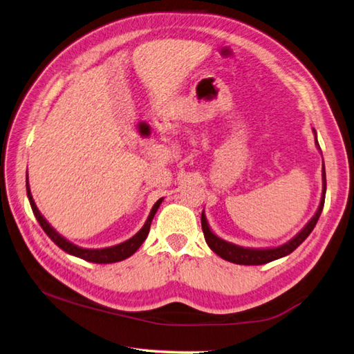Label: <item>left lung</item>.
Returning a JSON list of instances; mask_svg holds the SVG:
<instances>
[{
    "instance_id": "8db88e82",
    "label": "left lung",
    "mask_w": 354,
    "mask_h": 354,
    "mask_svg": "<svg viewBox=\"0 0 354 354\" xmlns=\"http://www.w3.org/2000/svg\"><path fill=\"white\" fill-rule=\"evenodd\" d=\"M313 132H315V145H317V147L321 150V147L318 145V140H317V131L313 129ZM324 201H326V167H324V164H322V194H321L319 207L317 209V213L313 214L312 219L306 223V227L299 231L297 236H293L289 242H286V243H283L280 246H275V248H243V246L234 245V243L227 242V240H223L214 234L212 228H209L204 212H202V216H201L202 231H204L205 242L209 246V250L216 252L223 260L236 263V265H265V263L274 261L277 259H281V257H286V255H289L290 252L295 251L307 237H309V234L315 228V225H317V222L319 219L322 208H324Z\"/></svg>"
}]
</instances>
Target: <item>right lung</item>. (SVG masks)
Here are the masks:
<instances>
[{"label": "right lung", "instance_id": "obj_1", "mask_svg": "<svg viewBox=\"0 0 354 354\" xmlns=\"http://www.w3.org/2000/svg\"><path fill=\"white\" fill-rule=\"evenodd\" d=\"M26 185H27V196H28V201H30V205H32V209H33V213L36 216V219H37V222H39L42 230L45 231V234H47L53 240V242H55L66 254H71V255H74V257L84 259L86 261H93V263H115V261H122L127 257H131L132 254H135V251H137L138 248L142 245V242L146 240V237L149 234V230H150V223H152L156 209L160 208L161 202H162V198L155 202V205L152 207V209H150V214L147 217L146 223L142 225V228L133 237H131L129 240H126V242L118 243L115 246L100 248V250H89V248H80L77 245L71 243L70 240H66L65 237H62L55 228L51 227V225L47 221H45V217L41 214V212L37 209V207L35 204L32 192H30L28 175L26 178Z\"/></svg>", "mask_w": 354, "mask_h": 354}]
</instances>
